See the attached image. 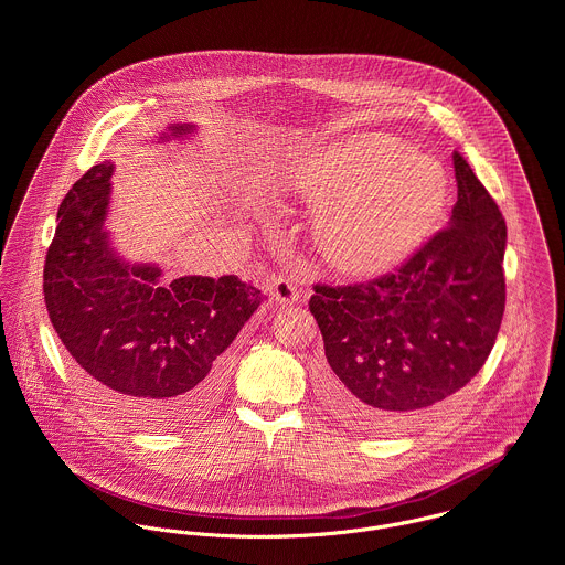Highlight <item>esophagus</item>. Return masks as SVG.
I'll return each instance as SVG.
<instances>
[{
    "label": "esophagus",
    "instance_id": "1",
    "mask_svg": "<svg viewBox=\"0 0 565 565\" xmlns=\"http://www.w3.org/2000/svg\"><path fill=\"white\" fill-rule=\"evenodd\" d=\"M271 296H274V300H276L278 305H294V302H298V298H300V289H298V285H296L291 278L278 276V278H274Z\"/></svg>",
    "mask_w": 565,
    "mask_h": 565
}]
</instances>
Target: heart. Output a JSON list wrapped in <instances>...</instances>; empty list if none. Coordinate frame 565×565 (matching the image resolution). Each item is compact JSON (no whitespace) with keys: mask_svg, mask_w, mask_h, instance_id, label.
<instances>
[{"mask_svg":"<svg viewBox=\"0 0 565 565\" xmlns=\"http://www.w3.org/2000/svg\"><path fill=\"white\" fill-rule=\"evenodd\" d=\"M289 182L320 213L323 258L359 278L406 260L435 233L450 195L441 162L381 132L322 146L294 167Z\"/></svg>","mask_w":565,"mask_h":565,"instance_id":"obj_1","label":"heart"}]
</instances>
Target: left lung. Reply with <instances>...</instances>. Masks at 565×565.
<instances>
[{"label": "left lung", "mask_w": 565, "mask_h": 565, "mask_svg": "<svg viewBox=\"0 0 565 565\" xmlns=\"http://www.w3.org/2000/svg\"><path fill=\"white\" fill-rule=\"evenodd\" d=\"M448 228L396 271L361 285H316L323 403L352 428L398 433L483 367L504 313V217L455 152Z\"/></svg>", "instance_id": "left-lung-1"}]
</instances>
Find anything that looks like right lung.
<instances>
[{
    "mask_svg": "<svg viewBox=\"0 0 565 565\" xmlns=\"http://www.w3.org/2000/svg\"><path fill=\"white\" fill-rule=\"evenodd\" d=\"M169 126L161 141L193 132ZM113 162L93 164L58 209L43 294L84 390L139 428H178L222 396L228 345L263 296L237 276H182L117 256L104 228Z\"/></svg>",
    "mask_w": 565,
    "mask_h": 565,
    "instance_id": "obj_1",
    "label": "right lung"
}]
</instances>
